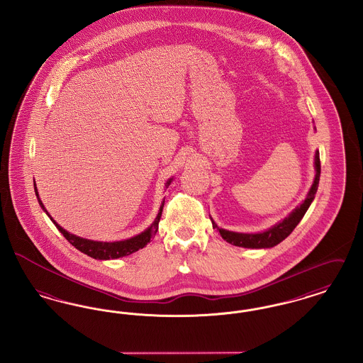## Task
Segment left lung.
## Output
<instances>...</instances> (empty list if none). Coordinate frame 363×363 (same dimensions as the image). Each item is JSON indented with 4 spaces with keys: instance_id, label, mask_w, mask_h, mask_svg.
Listing matches in <instances>:
<instances>
[{
    "instance_id": "obj_1",
    "label": "left lung",
    "mask_w": 363,
    "mask_h": 363,
    "mask_svg": "<svg viewBox=\"0 0 363 363\" xmlns=\"http://www.w3.org/2000/svg\"><path fill=\"white\" fill-rule=\"evenodd\" d=\"M314 166H315V178L314 182L311 185V190L305 199V201L294 209L293 212L283 219L280 223L274 225L272 228L264 231V233H259V234H242V233H233V231H227L223 228H219L216 223L212 220V225L213 228H218L222 238L225 241L235 245V246H241V247H250V249H264V247H274L277 246V243L286 240L291 233L294 228L298 225L301 222V219L303 218V215L306 213L308 208L311 207V201L315 196V191L318 188V182H320V173H321V163H320V154L318 151L315 152L314 156Z\"/></svg>"
}]
</instances>
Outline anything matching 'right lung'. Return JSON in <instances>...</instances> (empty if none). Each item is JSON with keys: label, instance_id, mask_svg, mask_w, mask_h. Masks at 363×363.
Returning a JSON list of instances; mask_svg holds the SVG:
<instances>
[{"label": "right lung", "instance_id": "add662e5", "mask_svg": "<svg viewBox=\"0 0 363 363\" xmlns=\"http://www.w3.org/2000/svg\"><path fill=\"white\" fill-rule=\"evenodd\" d=\"M170 182H172V179L167 182V185H169ZM35 193H36V197H38V201H39L40 207L43 208V211H46L45 207H43V204H42L40 200H39L36 186H35ZM163 206H164V199H163V201H162V206L159 208V212H157V216H156L154 223L150 225L144 233L138 234V235L133 237V238L125 240V241H89V240H86V238H80V237H76V235L70 234L68 231H65L61 225H57V223L52 220V218H50V219H52V223L57 225V228L62 233V235L67 238V241L69 242L70 245H73L77 250H80L82 253H84L86 256L96 259H120V257L129 256V255L138 252V249H143L148 242L151 241V240L155 237L157 227H159V220H160V216H162ZM46 213H48V212H46ZM48 215H49V213H48ZM49 216H50V215H49Z\"/></svg>", "mask_w": 363, "mask_h": 363}]
</instances>
